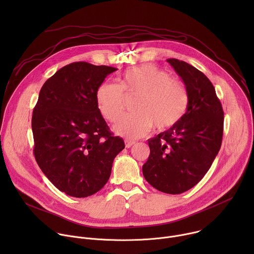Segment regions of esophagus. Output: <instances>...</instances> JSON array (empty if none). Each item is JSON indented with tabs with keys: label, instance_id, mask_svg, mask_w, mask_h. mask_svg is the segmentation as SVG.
<instances>
[{
	"label": "esophagus",
	"instance_id": "obj_1",
	"mask_svg": "<svg viewBox=\"0 0 254 254\" xmlns=\"http://www.w3.org/2000/svg\"><path fill=\"white\" fill-rule=\"evenodd\" d=\"M125 143H126V148H130L132 144H134V141L133 140H128V139H126L125 140Z\"/></svg>",
	"mask_w": 254,
	"mask_h": 254
}]
</instances>
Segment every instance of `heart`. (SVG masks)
I'll return each instance as SVG.
<instances>
[{
  "instance_id": "1",
  "label": "heart",
  "mask_w": 254,
  "mask_h": 254,
  "mask_svg": "<svg viewBox=\"0 0 254 254\" xmlns=\"http://www.w3.org/2000/svg\"><path fill=\"white\" fill-rule=\"evenodd\" d=\"M126 96H136L133 114L124 116L114 127L127 138L146 134L153 126L158 130L175 127L185 116L189 92L185 82L154 64H144L125 71L121 85L103 82L96 91V103L101 116L115 123L125 110Z\"/></svg>"
}]
</instances>
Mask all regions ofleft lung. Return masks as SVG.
Here are the masks:
<instances>
[{"mask_svg":"<svg viewBox=\"0 0 254 254\" xmlns=\"http://www.w3.org/2000/svg\"><path fill=\"white\" fill-rule=\"evenodd\" d=\"M185 82L189 104L175 127L148 139L150 156L142 166L147 182L167 194H181L198 184L218 154L224 113L207 76L187 62L167 60Z\"/></svg>","mask_w":254,"mask_h":254,"instance_id":"obj_1","label":"left lung"}]
</instances>
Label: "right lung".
I'll use <instances>...</instances> for the list:
<instances>
[{
    "instance_id": "add662e5",
    "label": "right lung",
    "mask_w": 254,
    "mask_h": 254,
    "mask_svg": "<svg viewBox=\"0 0 254 254\" xmlns=\"http://www.w3.org/2000/svg\"><path fill=\"white\" fill-rule=\"evenodd\" d=\"M115 67L70 63L43 84L32 116L34 156L61 192L84 198L111 177L125 141L115 136L96 103V91Z\"/></svg>"
}]
</instances>
